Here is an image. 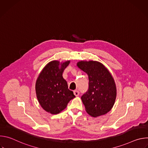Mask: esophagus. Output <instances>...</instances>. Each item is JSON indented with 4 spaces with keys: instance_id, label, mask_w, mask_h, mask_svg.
<instances>
[{
    "instance_id": "esophagus-1",
    "label": "esophagus",
    "mask_w": 148,
    "mask_h": 148,
    "mask_svg": "<svg viewBox=\"0 0 148 148\" xmlns=\"http://www.w3.org/2000/svg\"><path fill=\"white\" fill-rule=\"evenodd\" d=\"M74 94L75 96H78L79 94V92L78 90H74Z\"/></svg>"
}]
</instances>
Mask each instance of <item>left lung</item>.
I'll list each match as a JSON object with an SVG mask.
<instances>
[{
  "label": "left lung",
  "instance_id": "8db88e82",
  "mask_svg": "<svg viewBox=\"0 0 148 148\" xmlns=\"http://www.w3.org/2000/svg\"><path fill=\"white\" fill-rule=\"evenodd\" d=\"M77 66L88 75V89L81 97L87 112L93 117L107 114L112 108L116 95L111 74L98 61H81Z\"/></svg>",
  "mask_w": 148,
  "mask_h": 148
}]
</instances>
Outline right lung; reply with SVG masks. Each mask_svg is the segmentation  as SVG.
<instances>
[{
	"mask_svg": "<svg viewBox=\"0 0 148 148\" xmlns=\"http://www.w3.org/2000/svg\"><path fill=\"white\" fill-rule=\"evenodd\" d=\"M70 61L61 63L52 61L47 64L40 74L36 83L37 99L46 111L57 114L64 110L69 101L75 96L68 88L67 81L62 73Z\"/></svg>",
	"mask_w": 148,
	"mask_h": 148,
	"instance_id": "obj_1",
	"label": "right lung"
}]
</instances>
